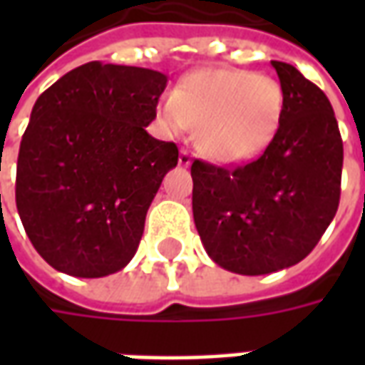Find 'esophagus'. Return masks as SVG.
<instances>
[{"label": "esophagus", "mask_w": 365, "mask_h": 365, "mask_svg": "<svg viewBox=\"0 0 365 365\" xmlns=\"http://www.w3.org/2000/svg\"><path fill=\"white\" fill-rule=\"evenodd\" d=\"M178 162H180V166H183V168H187L191 164V154L187 150H182L180 152V160H178Z\"/></svg>", "instance_id": "esophagus-1"}]
</instances>
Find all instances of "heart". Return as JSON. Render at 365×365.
Here are the masks:
<instances>
[{
  "instance_id": "heart-1",
  "label": "heart",
  "mask_w": 365,
  "mask_h": 365,
  "mask_svg": "<svg viewBox=\"0 0 365 365\" xmlns=\"http://www.w3.org/2000/svg\"><path fill=\"white\" fill-rule=\"evenodd\" d=\"M283 90L274 76L240 68H201L158 101V117L172 135L197 127L209 158L240 164L258 156L277 133Z\"/></svg>"
}]
</instances>
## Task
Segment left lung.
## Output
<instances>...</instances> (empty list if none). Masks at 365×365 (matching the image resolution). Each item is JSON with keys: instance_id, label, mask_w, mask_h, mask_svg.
<instances>
[{"instance_id": "left-lung-1", "label": "left lung", "mask_w": 365, "mask_h": 365, "mask_svg": "<svg viewBox=\"0 0 365 365\" xmlns=\"http://www.w3.org/2000/svg\"><path fill=\"white\" fill-rule=\"evenodd\" d=\"M283 90L277 133L240 168L191 164L193 221L209 258L240 275L295 266L313 250L340 201L342 138L329 97L297 68L272 60Z\"/></svg>"}]
</instances>
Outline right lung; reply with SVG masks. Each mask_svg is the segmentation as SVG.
Segmentation results:
<instances>
[{"label":"right lung","mask_w":365,"mask_h":365,"mask_svg":"<svg viewBox=\"0 0 365 365\" xmlns=\"http://www.w3.org/2000/svg\"><path fill=\"white\" fill-rule=\"evenodd\" d=\"M168 78L88 62L36 99L17 158L15 201L35 250L74 277L133 260L178 146L146 133Z\"/></svg>","instance_id":"right-lung-1"}]
</instances>
